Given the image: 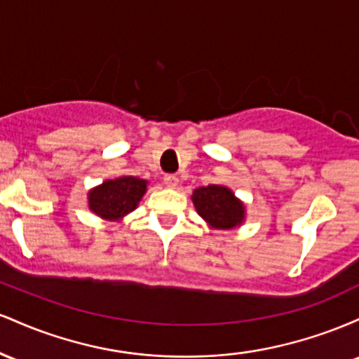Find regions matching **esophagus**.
<instances>
[{"mask_svg":"<svg viewBox=\"0 0 359 359\" xmlns=\"http://www.w3.org/2000/svg\"><path fill=\"white\" fill-rule=\"evenodd\" d=\"M163 182H165L167 187L175 189L177 185H179V177L174 175V174H168V175L163 177Z\"/></svg>","mask_w":359,"mask_h":359,"instance_id":"34e87169","label":"esophagus"}]
</instances>
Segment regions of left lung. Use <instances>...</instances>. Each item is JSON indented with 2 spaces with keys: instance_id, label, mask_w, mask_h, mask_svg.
Here are the masks:
<instances>
[{
  "instance_id": "obj_1",
  "label": "left lung",
  "mask_w": 359,
  "mask_h": 359,
  "mask_svg": "<svg viewBox=\"0 0 359 359\" xmlns=\"http://www.w3.org/2000/svg\"><path fill=\"white\" fill-rule=\"evenodd\" d=\"M191 199L197 214L212 229L240 228L246 219L245 203L226 185L209 184L197 187Z\"/></svg>"
}]
</instances>
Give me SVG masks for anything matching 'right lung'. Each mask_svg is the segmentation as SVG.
Wrapping results in <instances>:
<instances>
[{"instance_id":"obj_1","label":"right lung","mask_w":359,"mask_h":359,"mask_svg":"<svg viewBox=\"0 0 359 359\" xmlns=\"http://www.w3.org/2000/svg\"><path fill=\"white\" fill-rule=\"evenodd\" d=\"M148 180L133 175L108 179L88 192V208L104 221L118 222L138 208Z\"/></svg>"}]
</instances>
